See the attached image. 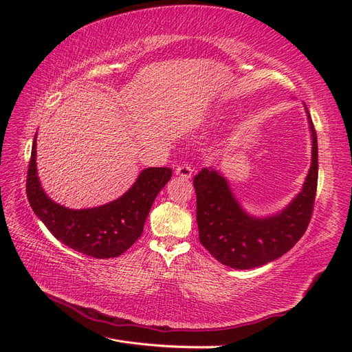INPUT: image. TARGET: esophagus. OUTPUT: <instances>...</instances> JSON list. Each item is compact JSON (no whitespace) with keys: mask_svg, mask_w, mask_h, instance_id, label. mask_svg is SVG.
<instances>
[{"mask_svg":"<svg viewBox=\"0 0 352 352\" xmlns=\"http://www.w3.org/2000/svg\"><path fill=\"white\" fill-rule=\"evenodd\" d=\"M192 173H194V167H192V164H189V163H182V164L176 167V175L182 176L185 179L192 176Z\"/></svg>","mask_w":352,"mask_h":352,"instance_id":"esophagus-1","label":"esophagus"}]
</instances>
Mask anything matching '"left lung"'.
<instances>
[{
	"label": "left lung",
	"mask_w": 352,
	"mask_h": 352,
	"mask_svg": "<svg viewBox=\"0 0 352 352\" xmlns=\"http://www.w3.org/2000/svg\"><path fill=\"white\" fill-rule=\"evenodd\" d=\"M310 129L313 160L302 190L273 217L248 216L216 170L202 168L194 177L199 242L217 261L241 270L260 267L282 257L302 238L313 216L318 179L317 135L311 119Z\"/></svg>",
	"instance_id": "1"
}]
</instances>
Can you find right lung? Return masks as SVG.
<instances>
[{"mask_svg": "<svg viewBox=\"0 0 352 352\" xmlns=\"http://www.w3.org/2000/svg\"><path fill=\"white\" fill-rule=\"evenodd\" d=\"M35 157L36 140L32 145L26 179L32 210L58 241L94 258L119 257L132 247L142 235L155 197L172 177L168 167L145 168L119 199L95 208L69 210L45 195L39 185Z\"/></svg>", "mask_w": 352, "mask_h": 352, "instance_id": "1", "label": "right lung"}]
</instances>
